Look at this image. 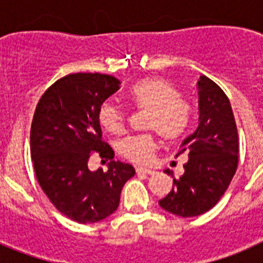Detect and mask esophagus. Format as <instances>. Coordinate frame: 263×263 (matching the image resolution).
<instances>
[{"mask_svg": "<svg viewBox=\"0 0 263 263\" xmlns=\"http://www.w3.org/2000/svg\"><path fill=\"white\" fill-rule=\"evenodd\" d=\"M137 174H147V175H152V174H154V170L146 168V167H137Z\"/></svg>", "mask_w": 263, "mask_h": 263, "instance_id": "obj_1", "label": "esophagus"}]
</instances>
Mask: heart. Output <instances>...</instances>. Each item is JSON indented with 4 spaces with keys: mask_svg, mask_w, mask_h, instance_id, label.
Wrapping results in <instances>:
<instances>
[{
    "mask_svg": "<svg viewBox=\"0 0 263 263\" xmlns=\"http://www.w3.org/2000/svg\"><path fill=\"white\" fill-rule=\"evenodd\" d=\"M130 104L148 110L147 129L155 130L167 141H176L184 136L190 122V106L180 100L179 92L162 78H146L137 81L129 89ZM101 126L111 134L125 129V111L111 103H104L99 109ZM157 150V139L152 134L133 136L122 141L121 154L136 163H147Z\"/></svg>",
    "mask_w": 263,
    "mask_h": 263,
    "instance_id": "heart-1",
    "label": "heart"
}]
</instances>
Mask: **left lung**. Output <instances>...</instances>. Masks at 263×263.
<instances>
[{
	"mask_svg": "<svg viewBox=\"0 0 263 263\" xmlns=\"http://www.w3.org/2000/svg\"><path fill=\"white\" fill-rule=\"evenodd\" d=\"M199 125L178 154L188 155L184 174L174 178L173 190L159 200L164 211L182 217L205 213L221 199L238 163V134L224 90L206 76L197 81Z\"/></svg>",
	"mask_w": 263,
	"mask_h": 263,
	"instance_id": "8db88e82",
	"label": "left lung"
}]
</instances>
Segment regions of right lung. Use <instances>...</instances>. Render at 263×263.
<instances>
[{"instance_id": "1", "label": "right lung", "mask_w": 263, "mask_h": 263, "mask_svg": "<svg viewBox=\"0 0 263 263\" xmlns=\"http://www.w3.org/2000/svg\"><path fill=\"white\" fill-rule=\"evenodd\" d=\"M120 80L101 73H72L41 97L32 118L30 152L42 190L63 215L80 224L101 221L115 212L132 164L113 160L101 139L99 109L117 92ZM110 159L108 171L87 168L90 153Z\"/></svg>"}]
</instances>
